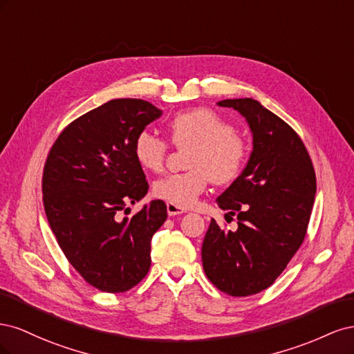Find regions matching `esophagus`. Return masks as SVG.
I'll return each mask as SVG.
<instances>
[{"label":"esophagus","instance_id":"1","mask_svg":"<svg viewBox=\"0 0 354 354\" xmlns=\"http://www.w3.org/2000/svg\"><path fill=\"white\" fill-rule=\"evenodd\" d=\"M167 212H168L169 217H174V216H180V214H183L186 211L183 208L173 205V203H167Z\"/></svg>","mask_w":354,"mask_h":354}]
</instances>
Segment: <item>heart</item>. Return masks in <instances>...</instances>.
<instances>
[{
	"instance_id": "heart-1",
	"label": "heart",
	"mask_w": 354,
	"mask_h": 354,
	"mask_svg": "<svg viewBox=\"0 0 354 354\" xmlns=\"http://www.w3.org/2000/svg\"><path fill=\"white\" fill-rule=\"evenodd\" d=\"M171 142L186 149L189 171L168 174L153 183V195L180 208L194 205L209 180L224 186L236 181L246 167L250 149L230 122L207 108L180 112L168 122ZM134 156L142 168L162 171L168 146L159 137L143 131L134 140Z\"/></svg>"
}]
</instances>
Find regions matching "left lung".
I'll list each match as a JSON object with an SVG mask.
<instances>
[{
	"label": "left lung",
	"instance_id": "8db88e82",
	"mask_svg": "<svg viewBox=\"0 0 354 354\" xmlns=\"http://www.w3.org/2000/svg\"><path fill=\"white\" fill-rule=\"evenodd\" d=\"M238 111L252 133V152L242 176L217 198L238 214V230L211 220L202 243L208 279L232 297L269 288L301 246L316 195V174L301 138L254 99L217 103Z\"/></svg>",
	"mask_w": 354,
	"mask_h": 354
}]
</instances>
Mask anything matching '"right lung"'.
Instances as JSON below:
<instances>
[{
    "label": "right lung",
    "mask_w": 354,
    "mask_h": 354,
    "mask_svg": "<svg viewBox=\"0 0 354 354\" xmlns=\"http://www.w3.org/2000/svg\"><path fill=\"white\" fill-rule=\"evenodd\" d=\"M162 111L140 99H115L80 116L60 133L42 174L46 216L68 261L104 292H125L151 269V241L167 220L164 201L131 218L127 203L149 185L134 140Z\"/></svg>",
    "instance_id": "obj_1"
}]
</instances>
